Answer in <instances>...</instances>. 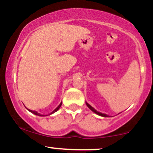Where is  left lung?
Wrapping results in <instances>:
<instances>
[{
    "instance_id": "left-lung-1",
    "label": "left lung",
    "mask_w": 153,
    "mask_h": 153,
    "mask_svg": "<svg viewBox=\"0 0 153 153\" xmlns=\"http://www.w3.org/2000/svg\"><path fill=\"white\" fill-rule=\"evenodd\" d=\"M85 103H86V105H87V106L89 108H90V109L93 112H94L95 114H98V115H99V116H101V117H109V116L108 115H107V114H102V113H101V112H99V111H96V109H95V108H94V107H92L91 106L90 104H89V103H88L86 101H85Z\"/></svg>"
}]
</instances>
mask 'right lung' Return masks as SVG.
<instances>
[{"label": "right lung", "instance_id": "obj_1", "mask_svg": "<svg viewBox=\"0 0 153 153\" xmlns=\"http://www.w3.org/2000/svg\"><path fill=\"white\" fill-rule=\"evenodd\" d=\"M61 105H62V102H61L60 103H59V106H57V108H55V109H54V110L53 111H52V113H51V114H54V112H56V111H57V110H58L59 108H60ZM27 109H28V108H27ZM28 110H29V111H30V112H31V113H32V114H35V115H37V116H39V117H44V116H43V115L40 114H39V113H38V112H37V111H32V110H30V109H28Z\"/></svg>", "mask_w": 153, "mask_h": 153}]
</instances>
